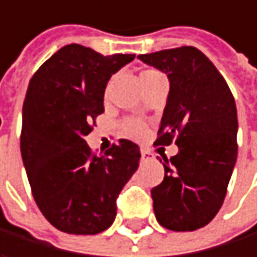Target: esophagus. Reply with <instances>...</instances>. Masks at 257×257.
<instances>
[{
    "label": "esophagus",
    "mask_w": 257,
    "mask_h": 257,
    "mask_svg": "<svg viewBox=\"0 0 257 257\" xmlns=\"http://www.w3.org/2000/svg\"><path fill=\"white\" fill-rule=\"evenodd\" d=\"M142 162H150V160H153L154 159V156L150 153V151H145V150H142Z\"/></svg>",
    "instance_id": "esophagus-1"
}]
</instances>
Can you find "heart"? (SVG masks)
I'll return each mask as SVG.
<instances>
[{"label":"heart","mask_w":257,"mask_h":257,"mask_svg":"<svg viewBox=\"0 0 257 257\" xmlns=\"http://www.w3.org/2000/svg\"><path fill=\"white\" fill-rule=\"evenodd\" d=\"M159 76H162L159 71H156V70H145V71H142L141 73V83L142 82H145V80H150V79H154V77H159ZM109 88H110V83H107V86H106V89H104V92L107 94L109 92ZM122 132L128 136V138H133V139H142L145 135H147V128H145V125L142 124V122H139V121H135V119H127V121H124L122 122Z\"/></svg>","instance_id":"b5f03b06"}]
</instances>
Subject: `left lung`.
<instances>
[{
	"label": "left lung",
	"mask_w": 257,
	"mask_h": 257,
	"mask_svg": "<svg viewBox=\"0 0 257 257\" xmlns=\"http://www.w3.org/2000/svg\"><path fill=\"white\" fill-rule=\"evenodd\" d=\"M138 58L168 74L169 94L156 144L171 145L175 138L178 145L177 156L163 157L165 178L151 190L156 218L175 232L196 230L221 208L236 163L233 95L218 70L196 48Z\"/></svg>",
	"instance_id": "obj_1"
}]
</instances>
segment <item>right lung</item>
<instances>
[{
	"label": "right lung",
	"mask_w": 257,
	"mask_h": 257,
	"mask_svg": "<svg viewBox=\"0 0 257 257\" xmlns=\"http://www.w3.org/2000/svg\"><path fill=\"white\" fill-rule=\"evenodd\" d=\"M135 55H109L67 45L33 76L22 109L21 154L37 206L57 229L74 235L106 230L116 197L138 171L139 147L127 139L94 156L85 141L104 112V89Z\"/></svg>",
	"instance_id": "right-lung-1"
}]
</instances>
